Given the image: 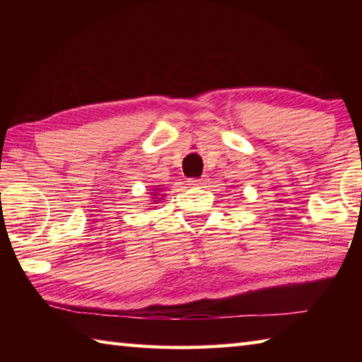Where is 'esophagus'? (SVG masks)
<instances>
[{
	"label": "esophagus",
	"instance_id": "1",
	"mask_svg": "<svg viewBox=\"0 0 362 362\" xmlns=\"http://www.w3.org/2000/svg\"><path fill=\"white\" fill-rule=\"evenodd\" d=\"M204 182H206V179H189L188 180V183L192 187H203Z\"/></svg>",
	"mask_w": 362,
	"mask_h": 362
}]
</instances>
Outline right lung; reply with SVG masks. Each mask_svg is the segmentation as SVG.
<instances>
[{"label": "right lung", "instance_id": "right-lung-1", "mask_svg": "<svg viewBox=\"0 0 362 362\" xmlns=\"http://www.w3.org/2000/svg\"><path fill=\"white\" fill-rule=\"evenodd\" d=\"M153 196H158V193L156 192H153ZM155 201H159V198H153Z\"/></svg>", "mask_w": 362, "mask_h": 362}]
</instances>
